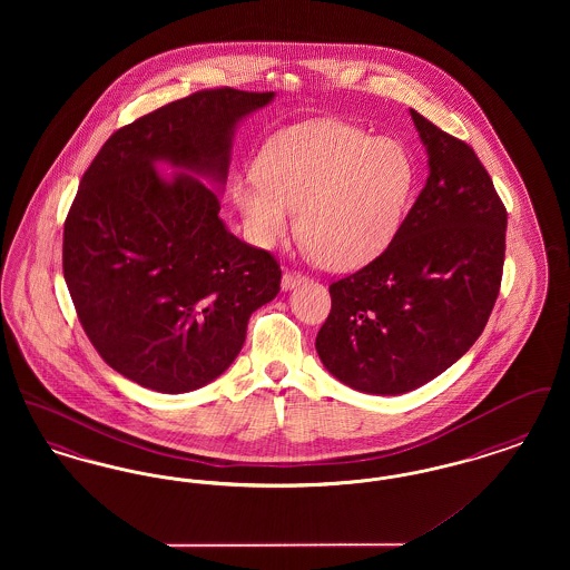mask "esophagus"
Instances as JSON below:
<instances>
[{
	"label": "esophagus",
	"mask_w": 570,
	"mask_h": 570,
	"mask_svg": "<svg viewBox=\"0 0 570 570\" xmlns=\"http://www.w3.org/2000/svg\"><path fill=\"white\" fill-rule=\"evenodd\" d=\"M305 277L301 275L298 272H291V269H286L284 272V275H282V288L284 291H291V288H295V286H298L301 282H303Z\"/></svg>",
	"instance_id": "1"
}]
</instances>
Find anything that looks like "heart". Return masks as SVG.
<instances>
[{
    "label": "heart",
    "instance_id": "heart-1",
    "mask_svg": "<svg viewBox=\"0 0 570 570\" xmlns=\"http://www.w3.org/2000/svg\"><path fill=\"white\" fill-rule=\"evenodd\" d=\"M414 186L406 147L318 119L273 136L233 198L249 239L273 247L295 228L333 269H354L393 242Z\"/></svg>",
    "mask_w": 570,
    "mask_h": 570
}]
</instances>
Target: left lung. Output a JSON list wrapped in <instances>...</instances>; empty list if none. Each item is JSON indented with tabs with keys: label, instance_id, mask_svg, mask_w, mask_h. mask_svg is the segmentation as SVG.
I'll use <instances>...</instances> for the list:
<instances>
[{
	"label": "left lung",
	"instance_id": "8db88e82",
	"mask_svg": "<svg viewBox=\"0 0 570 570\" xmlns=\"http://www.w3.org/2000/svg\"><path fill=\"white\" fill-rule=\"evenodd\" d=\"M430 177L393 242L328 286L316 335L326 370L372 395H400L470 351L500 293L507 209L474 149L410 110Z\"/></svg>",
	"mask_w": 570,
	"mask_h": 570
}]
</instances>
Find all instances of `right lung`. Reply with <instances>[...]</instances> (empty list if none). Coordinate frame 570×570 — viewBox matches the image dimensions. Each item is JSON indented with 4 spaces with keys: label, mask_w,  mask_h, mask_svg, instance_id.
I'll use <instances>...</instances> for the list:
<instances>
[{
    "label": "right lung",
    "mask_w": 570,
    "mask_h": 570,
    "mask_svg": "<svg viewBox=\"0 0 570 570\" xmlns=\"http://www.w3.org/2000/svg\"><path fill=\"white\" fill-rule=\"evenodd\" d=\"M273 91L200 89L102 145L63 224V277L82 331L115 372L188 393L228 370L254 309L279 293L267 249L237 239L196 177L226 181L235 126ZM180 173L166 183L155 163Z\"/></svg>",
    "instance_id": "add662e5"
}]
</instances>
